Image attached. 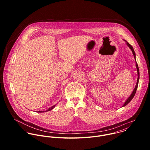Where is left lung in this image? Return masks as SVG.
<instances>
[{"instance_id":"1","label":"left lung","mask_w":150,"mask_h":150,"mask_svg":"<svg viewBox=\"0 0 150 150\" xmlns=\"http://www.w3.org/2000/svg\"><path fill=\"white\" fill-rule=\"evenodd\" d=\"M127 45H128L129 47V48H130V50H132V52H133V56H134V58H135V60H136V54H135V52H134V50H133V47H132V45H131L129 43H128L127 42ZM136 68H137V76H138V77H137L138 78H137V83H136V85L135 86V88H134V89L133 91L132 92V93L131 95L129 97L128 99H127V100L125 102V103H124V105H123V106H125L126 105H127L132 100V99L133 98V97L134 96V95H135V93H136V90H137V86H138V84H139V80L140 73H139V67H138V65H137V62H136ZM123 106H122V107H123Z\"/></svg>"}]
</instances>
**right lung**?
<instances>
[{"label":"right lung","instance_id":"obj_1","mask_svg":"<svg viewBox=\"0 0 150 150\" xmlns=\"http://www.w3.org/2000/svg\"><path fill=\"white\" fill-rule=\"evenodd\" d=\"M55 106V105H54L53 106H52V107H50L47 110H46V111H50V110H51L52 109H53L54 107ZM38 112H43V111H38ZM44 112V111H43Z\"/></svg>","mask_w":150,"mask_h":150}]
</instances>
